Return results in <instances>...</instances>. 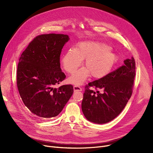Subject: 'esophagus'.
Segmentation results:
<instances>
[{"instance_id":"1","label":"esophagus","mask_w":153,"mask_h":153,"mask_svg":"<svg viewBox=\"0 0 153 153\" xmlns=\"http://www.w3.org/2000/svg\"><path fill=\"white\" fill-rule=\"evenodd\" d=\"M74 92H76V91H82V89L81 87L75 85V86H74Z\"/></svg>"}]
</instances>
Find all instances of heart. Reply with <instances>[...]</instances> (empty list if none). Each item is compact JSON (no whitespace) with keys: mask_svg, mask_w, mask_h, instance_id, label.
Wrapping results in <instances>:
<instances>
[{"mask_svg":"<svg viewBox=\"0 0 153 153\" xmlns=\"http://www.w3.org/2000/svg\"><path fill=\"white\" fill-rule=\"evenodd\" d=\"M110 48L103 43L85 42L77 44L74 50H69L61 59L62 65L67 72L72 74L84 60V66L78 70L69 79L76 85L83 84L92 75L94 79H101L107 76L117 61V56Z\"/></svg>","mask_w":153,"mask_h":153,"instance_id":"b5f03b06","label":"heart"}]
</instances>
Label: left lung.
I'll list each match as a JSON object with an SVG mask.
<instances>
[{
    "instance_id": "8db88e82",
    "label": "left lung",
    "mask_w": 153,
    "mask_h": 153,
    "mask_svg": "<svg viewBox=\"0 0 153 153\" xmlns=\"http://www.w3.org/2000/svg\"><path fill=\"white\" fill-rule=\"evenodd\" d=\"M136 76L135 61H124V64L103 78L89 82L85 87L82 110L89 121L103 124L115 118L123 110L133 93ZM102 89L96 94L91 89Z\"/></svg>"
}]
</instances>
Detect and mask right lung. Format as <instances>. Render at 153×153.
I'll return each instance as SVG.
<instances>
[{"label":"right lung","mask_w":153,"mask_h":153,"mask_svg":"<svg viewBox=\"0 0 153 153\" xmlns=\"http://www.w3.org/2000/svg\"><path fill=\"white\" fill-rule=\"evenodd\" d=\"M69 38L64 34L36 36L21 54L17 85L21 99L31 113L46 120L58 115L73 94L72 85L56 88L65 79L60 68V55Z\"/></svg>","instance_id":"right-lung-1"}]
</instances>
